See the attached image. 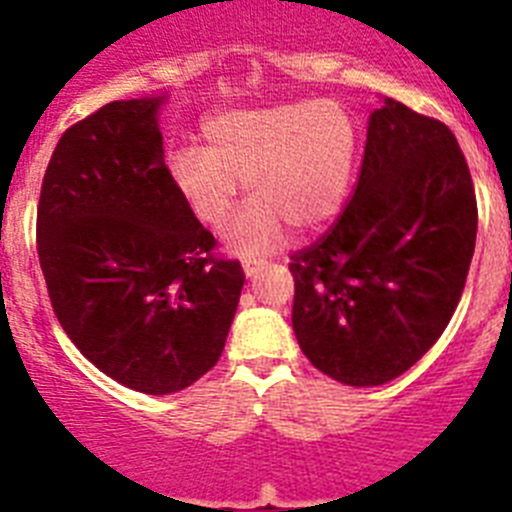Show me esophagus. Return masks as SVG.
Masks as SVG:
<instances>
[{
    "label": "esophagus",
    "mask_w": 512,
    "mask_h": 512,
    "mask_svg": "<svg viewBox=\"0 0 512 512\" xmlns=\"http://www.w3.org/2000/svg\"><path fill=\"white\" fill-rule=\"evenodd\" d=\"M266 266L264 259H246L243 261V271H246V277H253V274H259L261 269Z\"/></svg>",
    "instance_id": "esophagus-1"
}]
</instances>
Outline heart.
I'll return each instance as SVG.
<instances>
[{
	"mask_svg": "<svg viewBox=\"0 0 512 512\" xmlns=\"http://www.w3.org/2000/svg\"><path fill=\"white\" fill-rule=\"evenodd\" d=\"M205 148H174L166 158L171 187L202 225L220 230L246 182L251 205L230 225L235 253L279 246L287 225L315 230L346 200L359 128L336 99L282 102L210 117Z\"/></svg>",
	"mask_w": 512,
	"mask_h": 512,
	"instance_id": "heart-1",
	"label": "heart"
}]
</instances>
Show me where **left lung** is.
Here are the masks:
<instances>
[{
  "instance_id": "1",
  "label": "left lung",
  "mask_w": 512,
  "mask_h": 512,
  "mask_svg": "<svg viewBox=\"0 0 512 512\" xmlns=\"http://www.w3.org/2000/svg\"><path fill=\"white\" fill-rule=\"evenodd\" d=\"M474 241L477 197L454 133L387 97L369 117L354 197L289 256L302 354L348 387L405 374L449 325Z\"/></svg>"
}]
</instances>
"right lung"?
Here are the masks:
<instances>
[{"label": "right lung", "mask_w": 512, "mask_h": 512, "mask_svg": "<svg viewBox=\"0 0 512 512\" xmlns=\"http://www.w3.org/2000/svg\"><path fill=\"white\" fill-rule=\"evenodd\" d=\"M161 102H110L71 125L45 169L35 228L66 336L99 372L146 395L210 372L246 282L171 187Z\"/></svg>", "instance_id": "1"}]
</instances>
